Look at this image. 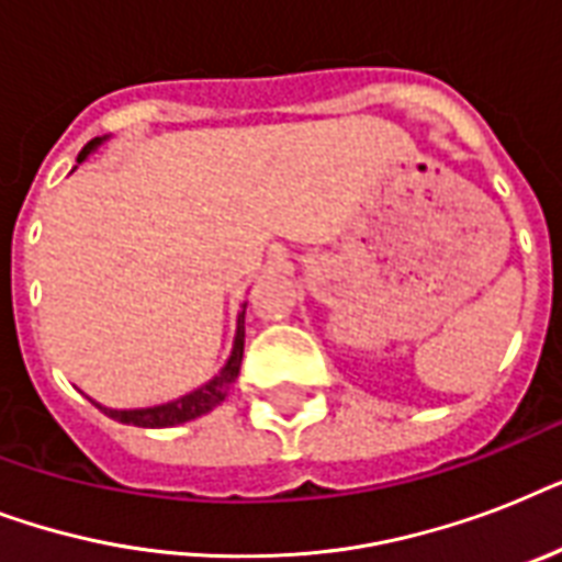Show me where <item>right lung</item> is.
I'll return each mask as SVG.
<instances>
[{"label": "right lung", "instance_id": "obj_1", "mask_svg": "<svg viewBox=\"0 0 562 562\" xmlns=\"http://www.w3.org/2000/svg\"><path fill=\"white\" fill-rule=\"evenodd\" d=\"M110 136H95L90 143L83 145L81 154H78V162H83L92 151H99V145L108 143ZM245 308L247 303H241V312L236 317V335H233V350H229L227 361L218 373L212 375L210 382L194 387V391L183 393L178 400L162 402V405H151V408H104L99 405L108 417L125 423V426H139V428H169L180 426V423H189V419H198L203 414H210L215 405L224 402V396L229 393L233 382L238 379V370H241V356H245Z\"/></svg>", "mask_w": 562, "mask_h": 562}]
</instances>
